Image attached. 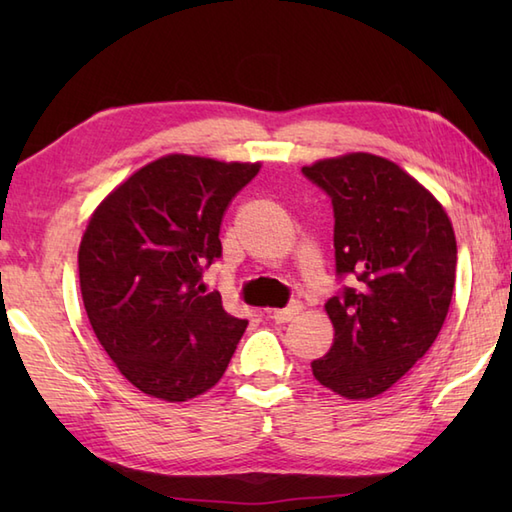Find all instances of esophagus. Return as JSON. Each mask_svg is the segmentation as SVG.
<instances>
[{"label": "esophagus", "mask_w": 512, "mask_h": 512, "mask_svg": "<svg viewBox=\"0 0 512 512\" xmlns=\"http://www.w3.org/2000/svg\"><path fill=\"white\" fill-rule=\"evenodd\" d=\"M299 312H301V303L295 301V303H290V306L284 308V310H273V312H270V319H273L275 323H288V321L295 319Z\"/></svg>", "instance_id": "esophagus-1"}]
</instances>
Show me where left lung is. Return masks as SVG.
Masks as SVG:
<instances>
[{"label": "left lung", "mask_w": 512, "mask_h": 512, "mask_svg": "<svg viewBox=\"0 0 512 512\" xmlns=\"http://www.w3.org/2000/svg\"><path fill=\"white\" fill-rule=\"evenodd\" d=\"M334 211L336 279L325 303L330 352L312 363L321 385L374 398L436 341L455 286L458 246L442 204L394 162L347 154L301 169Z\"/></svg>", "instance_id": "left-lung-1"}]
</instances>
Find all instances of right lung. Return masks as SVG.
<instances>
[{"label":"right lung","instance_id":"right-lung-1","mask_svg":"<svg viewBox=\"0 0 512 512\" xmlns=\"http://www.w3.org/2000/svg\"><path fill=\"white\" fill-rule=\"evenodd\" d=\"M257 165L173 154L149 162L94 211L79 248L85 312L121 374L149 396L184 402L226 372L248 321L206 292L222 257L226 206Z\"/></svg>","mask_w":512,"mask_h":512}]
</instances>
